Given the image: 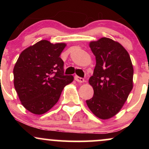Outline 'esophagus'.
<instances>
[{
  "mask_svg": "<svg viewBox=\"0 0 149 149\" xmlns=\"http://www.w3.org/2000/svg\"><path fill=\"white\" fill-rule=\"evenodd\" d=\"M75 80H76L78 83H83V82H85L84 78H80V77L77 76H75Z\"/></svg>",
  "mask_w": 149,
  "mask_h": 149,
  "instance_id": "34e87169",
  "label": "esophagus"
}]
</instances>
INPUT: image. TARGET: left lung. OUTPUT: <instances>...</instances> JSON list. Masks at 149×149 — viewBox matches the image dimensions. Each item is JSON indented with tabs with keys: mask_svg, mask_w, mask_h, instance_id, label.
I'll return each instance as SVG.
<instances>
[{
	"mask_svg": "<svg viewBox=\"0 0 149 149\" xmlns=\"http://www.w3.org/2000/svg\"><path fill=\"white\" fill-rule=\"evenodd\" d=\"M90 47L96 66L89 79L94 95L86 103L97 117L109 119L120 111L132 90V64L127 50L112 39L102 38Z\"/></svg>",
	"mask_w": 149,
	"mask_h": 149,
	"instance_id": "8db88e82",
	"label": "left lung"
}]
</instances>
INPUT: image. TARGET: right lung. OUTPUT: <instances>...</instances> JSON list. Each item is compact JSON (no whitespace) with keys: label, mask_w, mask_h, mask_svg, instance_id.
Instances as JSON below:
<instances>
[{"label":"right lung","mask_w":149,"mask_h":149,"mask_svg":"<svg viewBox=\"0 0 149 149\" xmlns=\"http://www.w3.org/2000/svg\"><path fill=\"white\" fill-rule=\"evenodd\" d=\"M65 43L42 40L22 51L13 70L14 85L24 107L34 114L48 111L73 80L64 75L60 54Z\"/></svg>","instance_id":"obj_1"}]
</instances>
